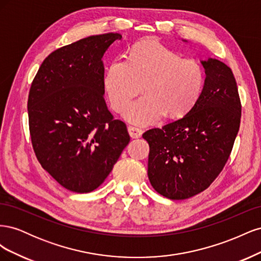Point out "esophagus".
<instances>
[{
  "instance_id": "esophagus-1",
  "label": "esophagus",
  "mask_w": 261,
  "mask_h": 261,
  "mask_svg": "<svg viewBox=\"0 0 261 261\" xmlns=\"http://www.w3.org/2000/svg\"><path fill=\"white\" fill-rule=\"evenodd\" d=\"M128 133L132 138H139L141 136V134H143V129L136 127V126H128Z\"/></svg>"
}]
</instances>
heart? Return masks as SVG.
Wrapping results in <instances>:
<instances>
[{"instance_id":"heart-1","label":"heart","mask_w":261,"mask_h":261,"mask_svg":"<svg viewBox=\"0 0 261 261\" xmlns=\"http://www.w3.org/2000/svg\"><path fill=\"white\" fill-rule=\"evenodd\" d=\"M141 86L145 96L126 110V120L148 125L164 113L171 118L181 117L201 97L204 70L196 60L180 58L163 44L143 41L133 46L127 62L113 61L103 80L107 98L115 112L124 111Z\"/></svg>"}]
</instances>
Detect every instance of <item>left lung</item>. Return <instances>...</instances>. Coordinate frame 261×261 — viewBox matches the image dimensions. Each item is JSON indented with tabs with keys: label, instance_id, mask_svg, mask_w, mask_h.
Returning a JSON list of instances; mask_svg holds the SVG:
<instances>
[{
	"label": "left lung",
	"instance_id": "obj_1",
	"mask_svg": "<svg viewBox=\"0 0 261 261\" xmlns=\"http://www.w3.org/2000/svg\"><path fill=\"white\" fill-rule=\"evenodd\" d=\"M201 97L179 120L143 134L149 144L148 177L156 193L187 199L207 189L223 170L241 124L242 105L232 69L201 62Z\"/></svg>",
	"mask_w": 261,
	"mask_h": 261
}]
</instances>
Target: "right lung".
Here are the masks:
<instances>
[{"label": "right lung", "mask_w": 261, "mask_h": 261, "mask_svg": "<svg viewBox=\"0 0 261 261\" xmlns=\"http://www.w3.org/2000/svg\"><path fill=\"white\" fill-rule=\"evenodd\" d=\"M120 34L90 36L45 58L28 96L29 132L41 167L75 193L98 188L130 137L105 100L102 57Z\"/></svg>", "instance_id": "1"}]
</instances>
